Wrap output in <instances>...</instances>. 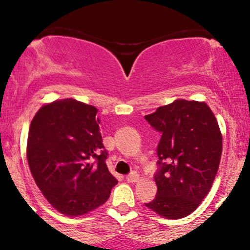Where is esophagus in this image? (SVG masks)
Here are the masks:
<instances>
[{
  "label": "esophagus",
  "instance_id": "34e87169",
  "mask_svg": "<svg viewBox=\"0 0 250 250\" xmlns=\"http://www.w3.org/2000/svg\"><path fill=\"white\" fill-rule=\"evenodd\" d=\"M139 179H140V176H139V174H137V173H131L127 176V181H128V182H130V183L137 182Z\"/></svg>",
  "mask_w": 250,
  "mask_h": 250
}]
</instances>
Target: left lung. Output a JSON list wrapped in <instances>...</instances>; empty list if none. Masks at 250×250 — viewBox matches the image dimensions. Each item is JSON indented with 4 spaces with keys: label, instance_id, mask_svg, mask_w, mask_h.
I'll list each match as a JSON object with an SVG mask.
<instances>
[{
    "label": "left lung",
    "instance_id": "8db88e82",
    "mask_svg": "<svg viewBox=\"0 0 250 250\" xmlns=\"http://www.w3.org/2000/svg\"><path fill=\"white\" fill-rule=\"evenodd\" d=\"M145 119L161 131L157 194L146 207L166 219L191 214L207 196L222 154V134L206 102L175 100Z\"/></svg>",
    "mask_w": 250,
    "mask_h": 250
}]
</instances>
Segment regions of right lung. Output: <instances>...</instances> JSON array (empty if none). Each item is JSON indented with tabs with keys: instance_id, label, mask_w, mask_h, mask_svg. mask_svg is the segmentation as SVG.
Masks as SVG:
<instances>
[{
	"instance_id": "right-lung-1",
	"label": "right lung",
	"mask_w": 250,
	"mask_h": 250,
	"mask_svg": "<svg viewBox=\"0 0 250 250\" xmlns=\"http://www.w3.org/2000/svg\"><path fill=\"white\" fill-rule=\"evenodd\" d=\"M94 105L63 99L39 109L30 123L27 159L43 196L59 213L80 216L101 207L117 180Z\"/></svg>"
}]
</instances>
